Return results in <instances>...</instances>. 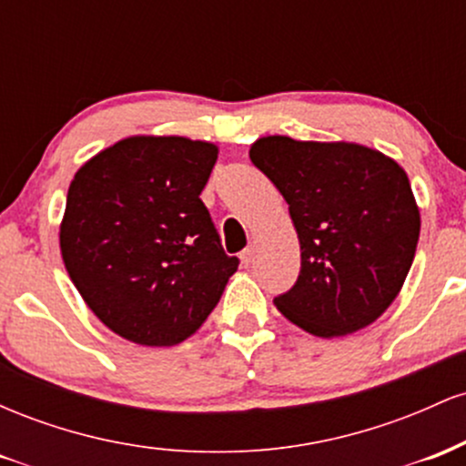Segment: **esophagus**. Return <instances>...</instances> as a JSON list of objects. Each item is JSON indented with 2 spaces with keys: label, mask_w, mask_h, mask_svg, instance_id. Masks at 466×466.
I'll return each instance as SVG.
<instances>
[{
  "label": "esophagus",
  "mask_w": 466,
  "mask_h": 466,
  "mask_svg": "<svg viewBox=\"0 0 466 466\" xmlns=\"http://www.w3.org/2000/svg\"><path fill=\"white\" fill-rule=\"evenodd\" d=\"M254 258H256L254 245H248V248L240 251V263H243V265H251V263H254Z\"/></svg>",
  "instance_id": "1"
}]
</instances>
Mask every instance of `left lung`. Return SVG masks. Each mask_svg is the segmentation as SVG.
Instances as JSON below:
<instances>
[{"label": "left lung", "mask_w": 466, "mask_h": 466, "mask_svg": "<svg viewBox=\"0 0 466 466\" xmlns=\"http://www.w3.org/2000/svg\"><path fill=\"white\" fill-rule=\"evenodd\" d=\"M251 164L289 203L300 276L274 304L322 339L377 322L399 296L416 254L420 212L408 173L357 142L258 137Z\"/></svg>", "instance_id": "1"}]
</instances>
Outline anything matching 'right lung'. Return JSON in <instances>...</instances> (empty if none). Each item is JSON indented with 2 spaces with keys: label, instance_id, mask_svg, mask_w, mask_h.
<instances>
[{
  "label": "right lung",
  "instance_id": "right-lung-1",
  "mask_svg": "<svg viewBox=\"0 0 466 466\" xmlns=\"http://www.w3.org/2000/svg\"><path fill=\"white\" fill-rule=\"evenodd\" d=\"M218 147L131 136L74 175L58 228L74 287L96 318L140 346H175L201 329L238 258L199 199Z\"/></svg>",
  "mask_w": 466,
  "mask_h": 466
}]
</instances>
